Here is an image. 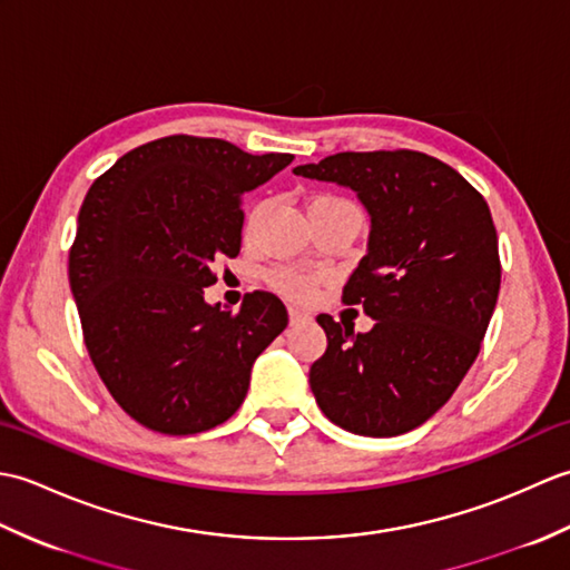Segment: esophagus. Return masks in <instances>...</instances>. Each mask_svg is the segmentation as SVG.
<instances>
[{"label": "esophagus", "instance_id": "1", "mask_svg": "<svg viewBox=\"0 0 570 570\" xmlns=\"http://www.w3.org/2000/svg\"><path fill=\"white\" fill-rule=\"evenodd\" d=\"M288 321H292V325H301V323H308L311 316L301 308H288Z\"/></svg>", "mask_w": 570, "mask_h": 570}]
</instances>
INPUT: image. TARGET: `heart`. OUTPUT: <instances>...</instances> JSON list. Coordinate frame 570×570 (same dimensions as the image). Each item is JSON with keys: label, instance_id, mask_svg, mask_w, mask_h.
<instances>
[{"label": "heart", "instance_id": "heart-1", "mask_svg": "<svg viewBox=\"0 0 570 570\" xmlns=\"http://www.w3.org/2000/svg\"><path fill=\"white\" fill-rule=\"evenodd\" d=\"M325 200H335V198H325ZM274 284L282 288L286 296H292V298L304 301V298H308L313 294L311 278L304 276V274H298V272H292V269L276 272L274 274Z\"/></svg>", "mask_w": 570, "mask_h": 570}]
</instances>
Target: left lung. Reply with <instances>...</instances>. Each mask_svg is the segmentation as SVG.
Listing matches in <instances>:
<instances>
[{
  "label": "left lung",
  "mask_w": 570,
  "mask_h": 570,
  "mask_svg": "<svg viewBox=\"0 0 570 570\" xmlns=\"http://www.w3.org/2000/svg\"><path fill=\"white\" fill-rule=\"evenodd\" d=\"M296 176L357 193L367 252L343 288L374 321L355 333L316 318L328 337L308 382L335 426L390 439L421 426L453 396L480 353L500 294L498 229L485 198L421 151H343Z\"/></svg>",
  "instance_id": "8db88e82"
}]
</instances>
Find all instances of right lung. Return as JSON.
Returning <instances> with one entry per match:
<instances>
[{"instance_id": "add662e5", "label": "right lung", "mask_w": 570, "mask_h": 570, "mask_svg": "<svg viewBox=\"0 0 570 570\" xmlns=\"http://www.w3.org/2000/svg\"><path fill=\"white\" fill-rule=\"evenodd\" d=\"M294 161L225 139L164 137L90 186L70 247L85 347L115 402L168 435L215 429L245 402L252 365L286 328L269 292L237 313L205 304L213 264L237 257L239 198Z\"/></svg>"}]
</instances>
